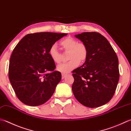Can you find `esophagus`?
<instances>
[{"instance_id": "34e87169", "label": "esophagus", "mask_w": 131, "mask_h": 131, "mask_svg": "<svg viewBox=\"0 0 131 131\" xmlns=\"http://www.w3.org/2000/svg\"><path fill=\"white\" fill-rule=\"evenodd\" d=\"M66 75V74H62V79H63L65 78V76Z\"/></svg>"}]
</instances>
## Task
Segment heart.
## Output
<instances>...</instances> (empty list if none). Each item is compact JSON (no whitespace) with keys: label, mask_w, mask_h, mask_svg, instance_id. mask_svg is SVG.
<instances>
[{"label":"heart","mask_w":131,"mask_h":131,"mask_svg":"<svg viewBox=\"0 0 131 131\" xmlns=\"http://www.w3.org/2000/svg\"><path fill=\"white\" fill-rule=\"evenodd\" d=\"M61 45L65 51H69L68 62L57 66V70L62 73H68L79 65V63L85 62L88 57V49L83 42H78V40L72 37H68L61 41ZM49 55L56 63L62 61V56L57 49V46L52 45L49 50Z\"/></svg>","instance_id":"b5f03b06"}]
</instances>
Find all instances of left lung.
<instances>
[{
  "label": "left lung",
  "mask_w": 131,
  "mask_h": 131,
  "mask_svg": "<svg viewBox=\"0 0 131 131\" xmlns=\"http://www.w3.org/2000/svg\"><path fill=\"white\" fill-rule=\"evenodd\" d=\"M75 36L86 45L88 57L73 71L74 95L86 107L103 106L116 91L120 75L118 58L108 41L98 32H83Z\"/></svg>",
  "instance_id": "obj_1"
}]
</instances>
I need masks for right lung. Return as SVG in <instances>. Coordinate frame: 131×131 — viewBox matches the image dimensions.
<instances>
[{"instance_id": "obj_1", "label": "right lung", "mask_w": 131, "mask_h": 131, "mask_svg": "<svg viewBox=\"0 0 131 131\" xmlns=\"http://www.w3.org/2000/svg\"><path fill=\"white\" fill-rule=\"evenodd\" d=\"M66 33L38 32L23 37L13 50L8 77L17 98L30 106H40L52 96L61 79L49 55L50 47Z\"/></svg>"}]
</instances>
